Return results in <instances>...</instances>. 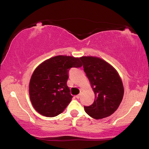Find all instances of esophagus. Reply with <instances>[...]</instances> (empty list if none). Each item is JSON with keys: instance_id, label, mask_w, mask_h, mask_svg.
<instances>
[{"instance_id": "esophagus-1", "label": "esophagus", "mask_w": 149, "mask_h": 149, "mask_svg": "<svg viewBox=\"0 0 149 149\" xmlns=\"http://www.w3.org/2000/svg\"><path fill=\"white\" fill-rule=\"evenodd\" d=\"M80 94H78V95H77V96H75V97H76V98L77 99H79V97H80Z\"/></svg>"}]
</instances>
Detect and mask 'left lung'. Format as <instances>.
Returning <instances> with one entry per match:
<instances>
[{
  "label": "left lung",
  "instance_id": "1",
  "mask_svg": "<svg viewBox=\"0 0 149 149\" xmlns=\"http://www.w3.org/2000/svg\"><path fill=\"white\" fill-rule=\"evenodd\" d=\"M84 70L95 94L94 103L84 106L86 112L95 119L108 117L116 111L124 96V87L116 70L98 57H81Z\"/></svg>",
  "mask_w": 149,
  "mask_h": 149
}]
</instances>
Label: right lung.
Returning a JSON list of instances; mask_svg holds the SVG:
<instances>
[{"instance_id": "add662e5", "label": "right lung", "mask_w": 149, "mask_h": 149, "mask_svg": "<svg viewBox=\"0 0 149 149\" xmlns=\"http://www.w3.org/2000/svg\"><path fill=\"white\" fill-rule=\"evenodd\" d=\"M81 58L58 55L47 59L35 69L29 83V96L39 114L54 117L61 114L72 101L67 85L69 71L80 68Z\"/></svg>"}]
</instances>
